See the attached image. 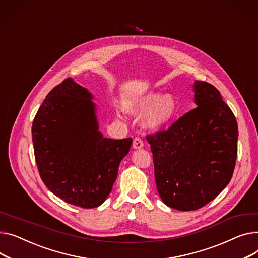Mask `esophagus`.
I'll return each mask as SVG.
<instances>
[{"label": "esophagus", "instance_id": "obj_1", "mask_svg": "<svg viewBox=\"0 0 258 258\" xmlns=\"http://www.w3.org/2000/svg\"><path fill=\"white\" fill-rule=\"evenodd\" d=\"M144 147V142L141 138H135L133 140V148L134 149H141Z\"/></svg>", "mask_w": 258, "mask_h": 258}]
</instances>
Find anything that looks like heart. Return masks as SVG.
Returning a JSON list of instances; mask_svg holds the SVG:
<instances>
[{
	"mask_svg": "<svg viewBox=\"0 0 258 258\" xmlns=\"http://www.w3.org/2000/svg\"><path fill=\"white\" fill-rule=\"evenodd\" d=\"M126 110L133 114H143L144 126L151 130H158L169 125L177 115V105L170 94L162 95L157 92L148 93L134 102L127 104Z\"/></svg>",
	"mask_w": 258,
	"mask_h": 258,
	"instance_id": "heart-1",
	"label": "heart"
}]
</instances>
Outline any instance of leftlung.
<instances>
[{"instance_id": "left-lung-1", "label": "left lung", "mask_w": 258, "mask_h": 258, "mask_svg": "<svg viewBox=\"0 0 258 258\" xmlns=\"http://www.w3.org/2000/svg\"><path fill=\"white\" fill-rule=\"evenodd\" d=\"M194 90L196 108L168 129L146 135L160 198L182 211L214 200L230 182L237 157L232 110L214 85L196 81Z\"/></svg>"}]
</instances>
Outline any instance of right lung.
Instances as JSON below:
<instances>
[{"label": "right lung", "instance_id": "right-lung-1", "mask_svg": "<svg viewBox=\"0 0 258 258\" xmlns=\"http://www.w3.org/2000/svg\"><path fill=\"white\" fill-rule=\"evenodd\" d=\"M87 89L64 79L43 100L32 124L41 180L55 196L82 208L100 206L110 194L132 139L103 138Z\"/></svg>", "mask_w": 258, "mask_h": 258}]
</instances>
